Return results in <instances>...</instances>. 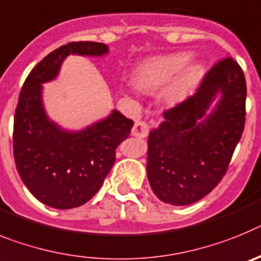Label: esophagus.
<instances>
[{"mask_svg": "<svg viewBox=\"0 0 261 261\" xmlns=\"http://www.w3.org/2000/svg\"><path fill=\"white\" fill-rule=\"evenodd\" d=\"M158 124H159V119H152V121L149 122V123H147V122H144V121L137 122V123L134 124L133 131H131V133H133L134 137L144 138V137H147V134H148L149 128L156 127Z\"/></svg>", "mask_w": 261, "mask_h": 261, "instance_id": "obj_1", "label": "esophagus"}]
</instances>
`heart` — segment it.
Wrapping results in <instances>:
<instances>
[{
    "label": "heart",
    "instance_id": "b5f03b06",
    "mask_svg": "<svg viewBox=\"0 0 261 261\" xmlns=\"http://www.w3.org/2000/svg\"><path fill=\"white\" fill-rule=\"evenodd\" d=\"M189 60L190 55L185 52L152 59L138 69L137 76H135L137 85L146 92H153V90L160 89L165 84H168L176 74L180 73ZM201 71H202V68L199 64H192L187 67L168 88L165 93L167 98L171 101L182 98L188 93V90L193 87V84L201 74Z\"/></svg>",
    "mask_w": 261,
    "mask_h": 261
}]
</instances>
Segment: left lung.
<instances>
[{
  "label": "left lung",
  "mask_w": 261,
  "mask_h": 261,
  "mask_svg": "<svg viewBox=\"0 0 261 261\" xmlns=\"http://www.w3.org/2000/svg\"><path fill=\"white\" fill-rule=\"evenodd\" d=\"M219 103L205 115L215 96ZM247 85L232 58L215 63L193 96L165 110L164 122L148 137L147 174L160 201L197 202L221 182L246 123Z\"/></svg>",
  "instance_id": "obj_1"
}]
</instances>
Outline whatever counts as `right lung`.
I'll list each match as a JSON object with an SVG mask.
<instances>
[{
    "label": "right lung",
    "instance_id": "add662e5",
    "mask_svg": "<svg viewBox=\"0 0 261 261\" xmlns=\"http://www.w3.org/2000/svg\"><path fill=\"white\" fill-rule=\"evenodd\" d=\"M108 46L71 42L49 52L24 80L14 115L13 151L23 184L40 202L72 209L88 202L102 187L115 163V149L134 126L117 110L106 119L77 133H67L48 121L40 84L55 79L69 54L101 56Z\"/></svg>",
    "mask_w": 261,
    "mask_h": 261
}]
</instances>
